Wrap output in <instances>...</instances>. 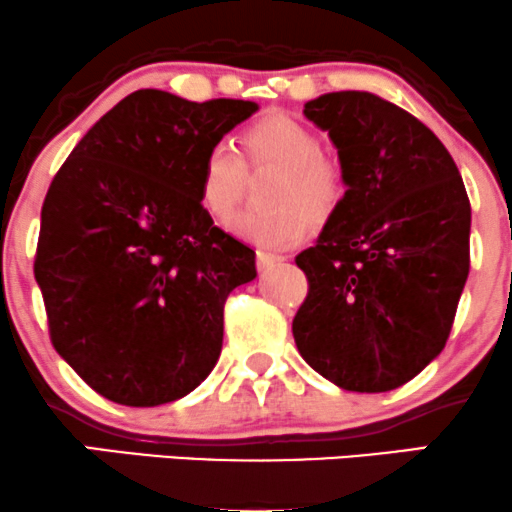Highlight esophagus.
Returning a JSON list of instances; mask_svg holds the SVG:
<instances>
[{
	"label": "esophagus",
	"mask_w": 512,
	"mask_h": 512,
	"mask_svg": "<svg viewBox=\"0 0 512 512\" xmlns=\"http://www.w3.org/2000/svg\"><path fill=\"white\" fill-rule=\"evenodd\" d=\"M279 262H284V255H276V252L269 250H257V267L260 269H272Z\"/></svg>",
	"instance_id": "34e87169"
}]
</instances>
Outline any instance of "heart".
Here are the masks:
<instances>
[{"mask_svg":"<svg viewBox=\"0 0 512 512\" xmlns=\"http://www.w3.org/2000/svg\"><path fill=\"white\" fill-rule=\"evenodd\" d=\"M252 166L281 168L272 190L274 209L243 211L228 223L238 238L264 248H289L305 238L313 219H325L344 192L342 166L320 151V137L303 122L272 115L245 132ZM245 161L231 139L207 149L199 168V204L216 221H226L238 207L245 187Z\"/></svg>","mask_w":512,"mask_h":512,"instance_id":"b5f03b06","label":"heart"}]
</instances>
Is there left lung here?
<instances>
[{
  "mask_svg": "<svg viewBox=\"0 0 512 512\" xmlns=\"http://www.w3.org/2000/svg\"><path fill=\"white\" fill-rule=\"evenodd\" d=\"M303 115L337 146L346 192L296 257L310 289L293 339L342 390H395L448 342L469 274L467 190L436 134L375 93H325Z\"/></svg>",
  "mask_w": 512,
  "mask_h": 512,
  "instance_id": "obj_1",
  "label": "left lung"
}]
</instances>
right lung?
Wrapping results in <instances>:
<instances>
[{"label":"right lung","instance_id":"1","mask_svg":"<svg viewBox=\"0 0 512 512\" xmlns=\"http://www.w3.org/2000/svg\"><path fill=\"white\" fill-rule=\"evenodd\" d=\"M257 108L142 88L57 170L40 211L35 281L52 346L110 402H175L219 361L223 303L257 269L255 250L199 204V168Z\"/></svg>","mask_w":512,"mask_h":512}]
</instances>
